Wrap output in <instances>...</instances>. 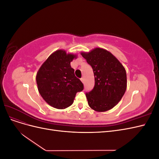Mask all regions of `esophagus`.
<instances>
[{
	"mask_svg": "<svg viewBox=\"0 0 159 159\" xmlns=\"http://www.w3.org/2000/svg\"><path fill=\"white\" fill-rule=\"evenodd\" d=\"M81 82L82 83H84V79L82 78H81Z\"/></svg>",
	"mask_w": 159,
	"mask_h": 159,
	"instance_id": "obj_1",
	"label": "esophagus"
}]
</instances>
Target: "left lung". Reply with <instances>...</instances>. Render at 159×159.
<instances>
[{
	"label": "left lung",
	"instance_id": "1",
	"mask_svg": "<svg viewBox=\"0 0 159 159\" xmlns=\"http://www.w3.org/2000/svg\"><path fill=\"white\" fill-rule=\"evenodd\" d=\"M81 55L92 67L95 85L85 94L89 106L98 112L111 109L123 98L127 89V74L124 66L110 52L95 48Z\"/></svg>",
	"mask_w": 159,
	"mask_h": 159
}]
</instances>
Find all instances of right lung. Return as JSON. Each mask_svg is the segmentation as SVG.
Segmentation results:
<instances>
[{"label":"right lung","instance_id":"1","mask_svg":"<svg viewBox=\"0 0 159 159\" xmlns=\"http://www.w3.org/2000/svg\"><path fill=\"white\" fill-rule=\"evenodd\" d=\"M77 55L64 50L53 52L42 64L36 74L38 89L42 98L50 106L63 109L73 103L77 92L84 85L77 78L70 63Z\"/></svg>","mask_w":159,"mask_h":159}]
</instances>
